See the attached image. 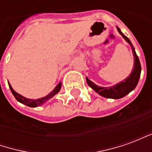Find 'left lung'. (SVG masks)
<instances>
[{
  "mask_svg": "<svg viewBox=\"0 0 152 152\" xmlns=\"http://www.w3.org/2000/svg\"><path fill=\"white\" fill-rule=\"evenodd\" d=\"M117 30L120 32V34L124 38V40L130 45L131 48H132V51H133V54H134V69L132 71L129 76H128L126 79L124 80L123 81H121V83H119V84L114 86H111V87H100V86H96L95 84H94L91 80H89L88 78H86V81L88 83V85L94 90H95L96 92L99 93V94L102 96V97H105V98H107V99H121L125 95H127L128 94H129L132 90H134L135 89V87L137 86L141 74L140 62H139V59H138V57L136 54V52L134 50L133 45L130 42L129 39L121 32L120 28H117Z\"/></svg>",
  "mask_w": 152,
  "mask_h": 152,
  "instance_id": "left-lung-1",
  "label": "left lung"
}]
</instances>
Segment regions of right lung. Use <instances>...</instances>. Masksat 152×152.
<instances>
[{"label": "right lung", "instance_id": "right-lung-1", "mask_svg": "<svg viewBox=\"0 0 152 152\" xmlns=\"http://www.w3.org/2000/svg\"><path fill=\"white\" fill-rule=\"evenodd\" d=\"M61 86H62V83H59L58 86L54 88L52 92H50L49 94L45 97H44V98H41V99H26L24 97H23L22 95L20 94H18V93H16L13 89V88L11 87V86L9 84V86H10V89L11 90L12 94H13V95L15 96V98L17 99V101H18L19 102H21L23 104H25V105L28 106V107H39V106H41L42 104H44L45 102L48 101L49 99H50L51 98H53V96L55 95L56 94L58 93V91L60 90L61 89Z\"/></svg>", "mask_w": 152, "mask_h": 152}]
</instances>
